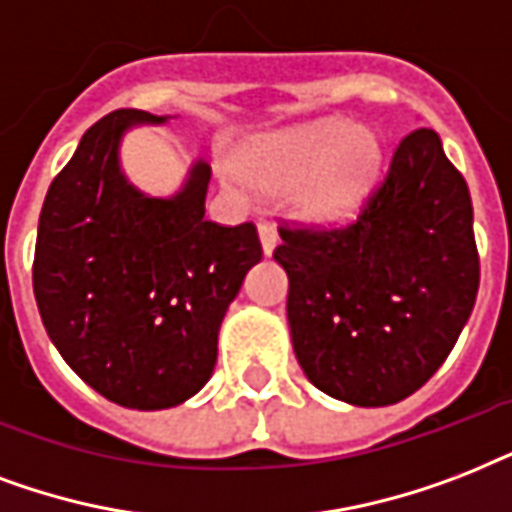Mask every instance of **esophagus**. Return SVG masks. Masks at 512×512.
Returning <instances> with one entry per match:
<instances>
[{
  "label": "esophagus",
  "instance_id": "1",
  "mask_svg": "<svg viewBox=\"0 0 512 512\" xmlns=\"http://www.w3.org/2000/svg\"><path fill=\"white\" fill-rule=\"evenodd\" d=\"M259 240H261V251H264V256H272V251H275V245H277V232L269 221H261L259 224Z\"/></svg>",
  "mask_w": 512,
  "mask_h": 512
}]
</instances>
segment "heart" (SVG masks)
I'll return each mask as SVG.
<instances>
[{
    "label": "heart",
    "mask_w": 512,
    "mask_h": 512,
    "mask_svg": "<svg viewBox=\"0 0 512 512\" xmlns=\"http://www.w3.org/2000/svg\"><path fill=\"white\" fill-rule=\"evenodd\" d=\"M382 165V138L344 117L253 138L235 154L243 184L261 194L291 192L293 213L312 227L350 221L374 192Z\"/></svg>",
    "instance_id": "b5f03b06"
}]
</instances>
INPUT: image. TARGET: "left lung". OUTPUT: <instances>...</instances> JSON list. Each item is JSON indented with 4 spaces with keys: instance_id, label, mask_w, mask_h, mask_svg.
Wrapping results in <instances>:
<instances>
[{
    "instance_id": "obj_1",
    "label": "left lung",
    "mask_w": 512,
    "mask_h": 512,
    "mask_svg": "<svg viewBox=\"0 0 512 512\" xmlns=\"http://www.w3.org/2000/svg\"><path fill=\"white\" fill-rule=\"evenodd\" d=\"M293 352L318 390L392 406L454 350L478 293L473 202L438 133L411 130L347 229H280Z\"/></svg>"
}]
</instances>
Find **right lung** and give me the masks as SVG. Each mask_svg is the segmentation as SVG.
<instances>
[{
    "label": "right lung",
    "instance_id": "1",
    "mask_svg": "<svg viewBox=\"0 0 512 512\" xmlns=\"http://www.w3.org/2000/svg\"><path fill=\"white\" fill-rule=\"evenodd\" d=\"M162 122L117 109L87 130L47 189L34 251V296L55 350L95 392L138 411L205 387L221 320L261 261L253 224L205 221V160L170 197L122 173L125 133Z\"/></svg>",
    "mask_w": 512,
    "mask_h": 512
}]
</instances>
